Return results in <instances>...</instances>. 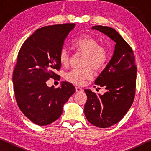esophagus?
<instances>
[{
	"label": "esophagus",
	"mask_w": 151,
	"mask_h": 151,
	"mask_svg": "<svg viewBox=\"0 0 151 151\" xmlns=\"http://www.w3.org/2000/svg\"><path fill=\"white\" fill-rule=\"evenodd\" d=\"M75 88H76V91L77 92V93H81V92L83 91V89L81 87H79V86H76Z\"/></svg>",
	"instance_id": "obj_1"
}]
</instances>
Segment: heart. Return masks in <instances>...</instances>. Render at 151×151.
Segmentation results:
<instances>
[{
	"mask_svg": "<svg viewBox=\"0 0 151 151\" xmlns=\"http://www.w3.org/2000/svg\"><path fill=\"white\" fill-rule=\"evenodd\" d=\"M71 47L74 50L85 55L81 69H73L66 74L65 79L75 85L81 86L93 77V68L95 71L101 70L108 60V51L98 40L90 36H83L73 42ZM60 65L66 67L70 63V54L66 48L60 50L59 56Z\"/></svg>",
	"mask_w": 151,
	"mask_h": 151,
	"instance_id": "obj_1",
	"label": "heart"
}]
</instances>
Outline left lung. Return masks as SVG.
I'll return each mask as SVG.
<instances>
[{"instance_id": "left-lung-1", "label": "left lung", "mask_w": 151, "mask_h": 151, "mask_svg": "<svg viewBox=\"0 0 151 151\" xmlns=\"http://www.w3.org/2000/svg\"><path fill=\"white\" fill-rule=\"evenodd\" d=\"M92 29L104 33L116 42L113 56L94 82L106 92L101 95L85 90L87 96L86 118L94 126L107 128L121 121L131 108L135 96L137 68L133 50L116 30L101 25Z\"/></svg>"}]
</instances>
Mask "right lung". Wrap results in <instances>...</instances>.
Here are the masks:
<instances>
[{
    "mask_svg": "<svg viewBox=\"0 0 151 151\" xmlns=\"http://www.w3.org/2000/svg\"><path fill=\"white\" fill-rule=\"evenodd\" d=\"M75 23L50 25L37 29L22 44L18 54L12 82L18 106L35 124L45 126L61 116L63 106L76 89L68 82L48 87L49 78L59 79V53Z\"/></svg>",
    "mask_w": 151,
    "mask_h": 151,
    "instance_id": "obj_1",
    "label": "right lung"
}]
</instances>
